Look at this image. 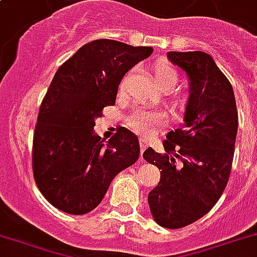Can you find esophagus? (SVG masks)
Instances as JSON below:
<instances>
[{
	"label": "esophagus",
	"mask_w": 257,
	"mask_h": 257,
	"mask_svg": "<svg viewBox=\"0 0 257 257\" xmlns=\"http://www.w3.org/2000/svg\"><path fill=\"white\" fill-rule=\"evenodd\" d=\"M147 147H148V140L147 139H140V150H142V154Z\"/></svg>",
	"instance_id": "34e87169"
}]
</instances>
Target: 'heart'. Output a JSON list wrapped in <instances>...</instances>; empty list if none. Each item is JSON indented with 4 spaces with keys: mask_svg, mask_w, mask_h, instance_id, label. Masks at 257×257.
<instances>
[{
    "mask_svg": "<svg viewBox=\"0 0 257 257\" xmlns=\"http://www.w3.org/2000/svg\"><path fill=\"white\" fill-rule=\"evenodd\" d=\"M152 74H154L155 82L158 83L159 87H162L166 91H171L175 87L176 82H178V74L174 68L166 62H158L152 68ZM186 97L185 95H179V97L174 98L172 101V106L175 109H182L185 106ZM166 122V115L160 111H148L143 110V109H136L132 114L128 117L129 126L136 131L140 135L148 136L154 132L155 129L163 125Z\"/></svg>",
    "mask_w": 257,
    "mask_h": 257,
    "instance_id": "b5f03b06",
    "label": "heart"
}]
</instances>
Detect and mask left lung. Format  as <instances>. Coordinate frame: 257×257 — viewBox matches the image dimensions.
<instances>
[{
    "label": "left lung",
    "instance_id": "obj_1",
    "mask_svg": "<svg viewBox=\"0 0 257 257\" xmlns=\"http://www.w3.org/2000/svg\"><path fill=\"white\" fill-rule=\"evenodd\" d=\"M167 56L189 76L185 122L167 133L164 154L150 147L143 158L162 170L159 183L148 194L152 217L160 226L178 229L209 213L224 193L238 115L232 85L210 55L190 51Z\"/></svg>",
    "mask_w": 257,
    "mask_h": 257
}]
</instances>
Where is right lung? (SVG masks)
<instances>
[{"mask_svg": "<svg viewBox=\"0 0 257 257\" xmlns=\"http://www.w3.org/2000/svg\"><path fill=\"white\" fill-rule=\"evenodd\" d=\"M152 51L99 39L58 68L37 115L32 168L40 193L59 210H94L114 176L139 159L135 133L120 126L105 143L94 126L103 107L114 105L122 76Z\"/></svg>", "mask_w": 257, "mask_h": 257, "instance_id": "1", "label": "right lung"}]
</instances>
